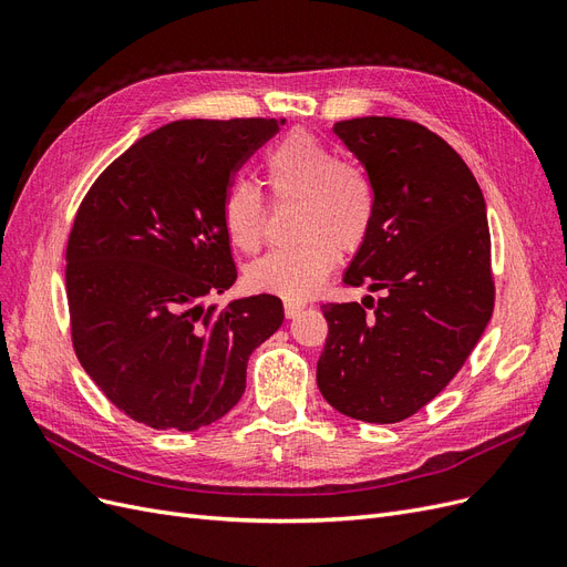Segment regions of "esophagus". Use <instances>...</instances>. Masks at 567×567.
<instances>
[{
    "label": "esophagus",
    "mask_w": 567,
    "mask_h": 567,
    "mask_svg": "<svg viewBox=\"0 0 567 567\" xmlns=\"http://www.w3.org/2000/svg\"><path fill=\"white\" fill-rule=\"evenodd\" d=\"M302 310H305L302 302H293V300H286V302H284V315H286L288 319H296Z\"/></svg>",
    "instance_id": "34e87169"
}]
</instances>
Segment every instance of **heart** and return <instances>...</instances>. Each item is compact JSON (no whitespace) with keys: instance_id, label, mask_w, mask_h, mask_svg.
I'll return each mask as SVG.
<instances>
[{"instance_id":"b5f03b06","label":"heart","mask_w":567,"mask_h":567,"mask_svg":"<svg viewBox=\"0 0 567 567\" xmlns=\"http://www.w3.org/2000/svg\"><path fill=\"white\" fill-rule=\"evenodd\" d=\"M274 194L298 200L296 236L300 241L271 250L246 269L257 293L305 300L321 288L340 252L362 248L375 217L373 184L362 167L340 163L336 151L315 134L296 130L267 153ZM221 227L244 252L262 244L265 198L248 179H234L221 198Z\"/></svg>"}]
</instances>
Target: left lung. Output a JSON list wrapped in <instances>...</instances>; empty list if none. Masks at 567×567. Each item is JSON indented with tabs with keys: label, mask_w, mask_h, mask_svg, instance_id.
Masks as SVG:
<instances>
[{
	"label": "left lung",
	"mask_w": 567,
	"mask_h": 567,
	"mask_svg": "<svg viewBox=\"0 0 567 567\" xmlns=\"http://www.w3.org/2000/svg\"><path fill=\"white\" fill-rule=\"evenodd\" d=\"M333 132L375 194L342 281L385 296L321 305L317 385L340 414L398 423L447 388L492 317L487 205L458 153L419 123L369 115Z\"/></svg>",
	"instance_id": "8db88e82"
}]
</instances>
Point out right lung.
I'll list each match as a JSON object with an SVG mask.
<instances>
[{"label":"right lung","instance_id":"add662e5","mask_svg":"<svg viewBox=\"0 0 567 567\" xmlns=\"http://www.w3.org/2000/svg\"><path fill=\"white\" fill-rule=\"evenodd\" d=\"M281 120H175L134 142L84 196L65 250L73 348L125 414L198 431L246 390L252 350L279 329L277 296L205 305L236 281L221 198Z\"/></svg>","mask_w":567,"mask_h":567}]
</instances>
